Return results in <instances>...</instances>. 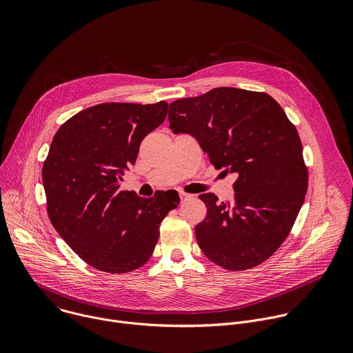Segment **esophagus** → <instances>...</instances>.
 I'll use <instances>...</instances> for the list:
<instances>
[{
    "instance_id": "1",
    "label": "esophagus",
    "mask_w": 353,
    "mask_h": 353,
    "mask_svg": "<svg viewBox=\"0 0 353 353\" xmlns=\"http://www.w3.org/2000/svg\"><path fill=\"white\" fill-rule=\"evenodd\" d=\"M192 195L191 194H187V192H180V198H181V201H185V199H188V198H191Z\"/></svg>"
}]
</instances>
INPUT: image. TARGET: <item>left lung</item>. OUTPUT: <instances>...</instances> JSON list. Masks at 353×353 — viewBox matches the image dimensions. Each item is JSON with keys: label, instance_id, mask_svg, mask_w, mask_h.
I'll return each mask as SVG.
<instances>
[{"label": "left lung", "instance_id": "8db88e82", "mask_svg": "<svg viewBox=\"0 0 353 353\" xmlns=\"http://www.w3.org/2000/svg\"><path fill=\"white\" fill-rule=\"evenodd\" d=\"M170 128L190 134L216 169L237 174L232 203L201 194L199 248L232 271L270 259L288 237L307 191L303 148L276 100L263 92L216 88L170 103Z\"/></svg>", "mask_w": 353, "mask_h": 353}]
</instances>
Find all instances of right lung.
I'll list each match as a JSON object with an SVG mask.
<instances>
[{
    "label": "right lung",
    "instance_id": "obj_1",
    "mask_svg": "<svg viewBox=\"0 0 353 353\" xmlns=\"http://www.w3.org/2000/svg\"><path fill=\"white\" fill-rule=\"evenodd\" d=\"M168 108L163 100L96 105L67 120L50 145L41 172L48 218L93 268L124 274L142 267L161 222L177 207L168 192L142 198L120 190L141 141L165 121Z\"/></svg>",
    "mask_w": 353,
    "mask_h": 353
}]
</instances>
